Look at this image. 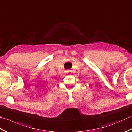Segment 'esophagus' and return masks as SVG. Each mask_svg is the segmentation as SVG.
I'll list each match as a JSON object with an SVG mask.
<instances>
[{"label": "esophagus", "mask_w": 132, "mask_h": 132, "mask_svg": "<svg viewBox=\"0 0 132 132\" xmlns=\"http://www.w3.org/2000/svg\"><path fill=\"white\" fill-rule=\"evenodd\" d=\"M66 73L68 74H71L72 73V71L70 70H68L66 71Z\"/></svg>", "instance_id": "1"}]
</instances>
